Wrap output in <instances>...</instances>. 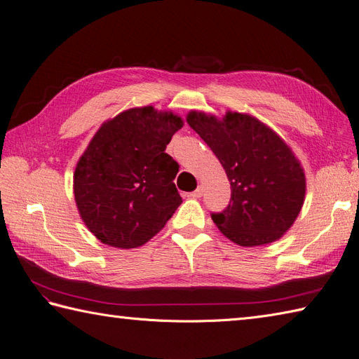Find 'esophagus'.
Here are the masks:
<instances>
[{"instance_id": "esophagus-1", "label": "esophagus", "mask_w": 359, "mask_h": 359, "mask_svg": "<svg viewBox=\"0 0 359 359\" xmlns=\"http://www.w3.org/2000/svg\"><path fill=\"white\" fill-rule=\"evenodd\" d=\"M202 194H203V187H198L193 193H190L189 196H190V198H201Z\"/></svg>"}]
</instances>
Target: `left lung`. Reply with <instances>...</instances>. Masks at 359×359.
<instances>
[{
  "instance_id": "left-lung-1",
  "label": "left lung",
  "mask_w": 359,
  "mask_h": 359,
  "mask_svg": "<svg viewBox=\"0 0 359 359\" xmlns=\"http://www.w3.org/2000/svg\"><path fill=\"white\" fill-rule=\"evenodd\" d=\"M189 126L219 158L231 182V202L212 214L219 231L241 247L280 240L306 199V173L290 147L250 114L227 111L223 118L190 111Z\"/></svg>"
}]
</instances>
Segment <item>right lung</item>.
<instances>
[{
  "mask_svg": "<svg viewBox=\"0 0 359 359\" xmlns=\"http://www.w3.org/2000/svg\"><path fill=\"white\" fill-rule=\"evenodd\" d=\"M182 126L178 114L142 106L97 130L76 165L73 193L82 222L100 243L144 245L177 211L178 163L165 149Z\"/></svg>",
  "mask_w": 359,
  "mask_h": 359,
  "instance_id": "1",
  "label": "right lung"
}]
</instances>
